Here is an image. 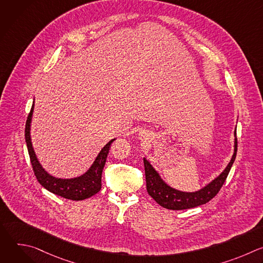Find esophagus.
<instances>
[{
    "label": "esophagus",
    "mask_w": 263,
    "mask_h": 263,
    "mask_svg": "<svg viewBox=\"0 0 263 263\" xmlns=\"http://www.w3.org/2000/svg\"><path fill=\"white\" fill-rule=\"evenodd\" d=\"M145 135H146V134H145L144 132H140V137H141V138H144Z\"/></svg>",
    "instance_id": "obj_1"
}]
</instances>
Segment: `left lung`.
I'll return each mask as SVG.
<instances>
[{
  "mask_svg": "<svg viewBox=\"0 0 263 263\" xmlns=\"http://www.w3.org/2000/svg\"><path fill=\"white\" fill-rule=\"evenodd\" d=\"M236 152L237 138H235L234 142V154L227 167L224 168V171L217 178H215L212 182L206 185L204 189L195 193H184L172 189L171 186H168L160 178L158 173L154 170V167L151 164H149V162L145 158H143L147 194L160 206L171 210H183L206 204L217 195V193L221 189L222 184L226 181L228 174L231 170V166L235 160Z\"/></svg>",
  "mask_w": 263,
  "mask_h": 263,
  "instance_id": "8db88e82",
  "label": "left lung"
}]
</instances>
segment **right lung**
Segmentation results:
<instances>
[{
    "mask_svg": "<svg viewBox=\"0 0 263 263\" xmlns=\"http://www.w3.org/2000/svg\"><path fill=\"white\" fill-rule=\"evenodd\" d=\"M34 104L30 110V114L27 118L26 128H25V138L28 147V152L32 164L34 175L44 186L46 190L51 192L54 195L60 196L62 198L72 200V201H82L88 199L99 193L102 187V172L106 162V158L110 149L111 143L116 139H111L99 153L95 162L90 168L82 176L73 179H59L49 175L41 165L40 161L37 160L35 152L32 146L31 136H30V125L33 115Z\"/></svg>",
    "mask_w": 263,
    "mask_h": 263,
    "instance_id": "1",
    "label": "right lung"
}]
</instances>
